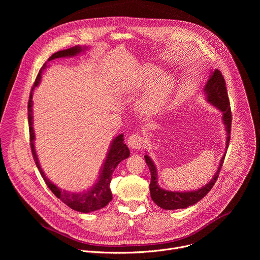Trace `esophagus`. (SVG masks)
<instances>
[{
	"label": "esophagus",
	"mask_w": 260,
	"mask_h": 260,
	"mask_svg": "<svg viewBox=\"0 0 260 260\" xmlns=\"http://www.w3.org/2000/svg\"><path fill=\"white\" fill-rule=\"evenodd\" d=\"M144 138L139 135V134H136V135H132L128 139H127V144L128 146L132 148V149H135V150H139L141 149V148L144 146Z\"/></svg>",
	"instance_id": "esophagus-1"
}]
</instances>
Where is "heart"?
Here are the masks:
<instances>
[{"mask_svg": "<svg viewBox=\"0 0 260 260\" xmlns=\"http://www.w3.org/2000/svg\"><path fill=\"white\" fill-rule=\"evenodd\" d=\"M160 72L156 67L145 66L137 73L135 86L144 87L148 85L140 102L141 109L146 112H153L161 108L173 91L175 85L173 77L167 74L159 75Z\"/></svg>", "mask_w": 260, "mask_h": 260, "instance_id": "heart-1", "label": "heart"}]
</instances>
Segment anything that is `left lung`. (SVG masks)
Returning a JSON list of instances; mask_svg holds the SVG:
<instances>
[{
    "mask_svg": "<svg viewBox=\"0 0 260 260\" xmlns=\"http://www.w3.org/2000/svg\"><path fill=\"white\" fill-rule=\"evenodd\" d=\"M225 80L222 73L219 70H215L211 73L210 79L208 80L205 91L207 94V100L212 105L217 107L223 115H222V120L225 125V129L228 132V138H226V150L231 140V129H232V111H231V105H230V99L226 90ZM226 153V151H225ZM225 153L222 156L220 160V165L218 167L217 172L215 173L213 179L206 184L204 187L193 190V191H184V192H178V191H169L161 189L157 184V172L156 168L153 164V161L150 159L148 155H145L146 164L150 170L151 173V181H150V194L152 201L160 208L165 210H176V209H185L189 206H192L200 202L208 192L212 189L214 184L216 183L220 170L223 165Z\"/></svg>",
    "mask_w": 260,
    "mask_h": 260,
    "instance_id": "left-lung-1",
    "label": "left lung"
}]
</instances>
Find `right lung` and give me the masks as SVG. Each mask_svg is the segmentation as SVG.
Wrapping results in <instances>:
<instances>
[{"instance_id": "right-lung-1", "label": "right lung", "mask_w": 260, "mask_h": 260, "mask_svg": "<svg viewBox=\"0 0 260 260\" xmlns=\"http://www.w3.org/2000/svg\"><path fill=\"white\" fill-rule=\"evenodd\" d=\"M85 47H80V46H75L72 47L66 50H60L55 53H53L47 61L42 66L40 69L38 75H37V78L35 80V83L31 87L30 94H29V100L27 104V116H28V126H29V140H30V149L31 153L34 156V160L36 162L37 168L39 169V172L44 179L45 183L47 184V186L49 189L52 191V193L59 199L63 204H66L68 207L71 209L81 212V213H89L92 211L100 210L104 207H106L111 201H112V193H111L110 190V182L111 178H112V174L118 164L122 161L123 159L127 158L129 156V149L127 146L123 143V135H119L116 137L112 144H111L110 150L107 155V159L103 166L102 172L100 174V179L99 181L93 185V187L89 190L80 192V193H74V192H69L66 190L60 189L57 187L56 185H54L44 174L43 170L41 169L38 157H37V153L35 150V146H34V140H35V133L32 129V91L36 86H38L41 80V74L42 72L47 68L48 61L59 58V57H70V56H75L79 54L81 51H83Z\"/></svg>"}]
</instances>
